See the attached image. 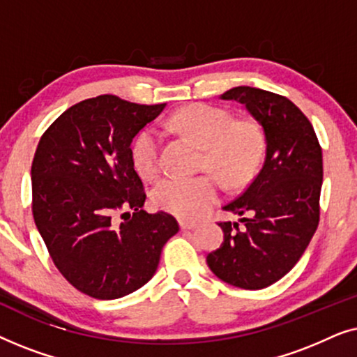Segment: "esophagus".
<instances>
[{"mask_svg": "<svg viewBox=\"0 0 357 357\" xmlns=\"http://www.w3.org/2000/svg\"><path fill=\"white\" fill-rule=\"evenodd\" d=\"M195 227H197V222L180 221V229H183V231H190V229H195Z\"/></svg>", "mask_w": 357, "mask_h": 357, "instance_id": "esophagus-1", "label": "esophagus"}]
</instances>
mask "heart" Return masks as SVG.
I'll return each instance as SVG.
<instances>
[{
    "label": "heart",
    "mask_w": 357,
    "mask_h": 357,
    "mask_svg": "<svg viewBox=\"0 0 357 357\" xmlns=\"http://www.w3.org/2000/svg\"><path fill=\"white\" fill-rule=\"evenodd\" d=\"M170 125L204 148L203 167L227 187H241L252 177L265 153V136L252 120H234L231 112L208 104H192L175 112ZM138 172L154 178L160 169V135L141 130L131 144ZM219 182L213 175L185 178L170 175L154 188L155 206L183 219H197L219 199Z\"/></svg>",
    "instance_id": "obj_1"
}]
</instances>
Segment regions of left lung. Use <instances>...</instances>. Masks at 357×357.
Here are the masks:
<instances>
[{
    "instance_id": "obj_1",
    "label": "left lung",
    "mask_w": 357,
    "mask_h": 357,
    "mask_svg": "<svg viewBox=\"0 0 357 357\" xmlns=\"http://www.w3.org/2000/svg\"><path fill=\"white\" fill-rule=\"evenodd\" d=\"M219 99L245 105L263 128L266 151L257 177L222 208L241 216L244 227L219 222L224 242L206 261L227 284L263 289L292 270L319 226L321 149L314 126L286 97L238 86Z\"/></svg>"
}]
</instances>
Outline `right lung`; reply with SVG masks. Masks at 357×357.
Here are the masks:
<instances>
[{"mask_svg": "<svg viewBox=\"0 0 357 357\" xmlns=\"http://www.w3.org/2000/svg\"><path fill=\"white\" fill-rule=\"evenodd\" d=\"M164 109L94 97L63 112L37 146L33 221L61 275L94 299H119L144 286L178 232L174 216L143 209V182L131 159L133 138Z\"/></svg>", "mask_w": 357, "mask_h": 357, "instance_id": "obj_1", "label": "right lung"}]
</instances>
